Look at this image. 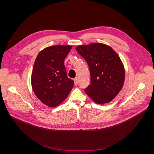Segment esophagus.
<instances>
[{
  "instance_id": "esophagus-1",
  "label": "esophagus",
  "mask_w": 154,
  "mask_h": 154,
  "mask_svg": "<svg viewBox=\"0 0 154 154\" xmlns=\"http://www.w3.org/2000/svg\"><path fill=\"white\" fill-rule=\"evenodd\" d=\"M74 85H77L78 84V82H79L78 79V78H75V79H74Z\"/></svg>"
}]
</instances>
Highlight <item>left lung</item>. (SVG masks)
<instances>
[{"mask_svg": "<svg viewBox=\"0 0 154 154\" xmlns=\"http://www.w3.org/2000/svg\"><path fill=\"white\" fill-rule=\"evenodd\" d=\"M87 62L91 73V84L85 92L97 104L109 103L124 85L125 70L116 51L104 44L92 43L76 48Z\"/></svg>", "mask_w": 154, "mask_h": 154, "instance_id": "left-lung-1", "label": "left lung"}]
</instances>
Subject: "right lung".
I'll return each instance as SVG.
<instances>
[{
  "label": "right lung",
  "mask_w": 154,
  "mask_h": 154,
  "mask_svg": "<svg viewBox=\"0 0 154 154\" xmlns=\"http://www.w3.org/2000/svg\"><path fill=\"white\" fill-rule=\"evenodd\" d=\"M72 45H57L45 48L38 53L31 74V86L40 101L50 107L61 104L74 86L67 77L64 59Z\"/></svg>",
  "instance_id": "right-lung-1"
}]
</instances>
